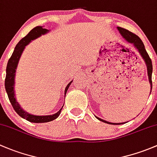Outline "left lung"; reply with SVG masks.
<instances>
[{
  "label": "left lung",
  "mask_w": 157,
  "mask_h": 157,
  "mask_svg": "<svg viewBox=\"0 0 157 157\" xmlns=\"http://www.w3.org/2000/svg\"><path fill=\"white\" fill-rule=\"evenodd\" d=\"M117 29L119 31L121 35H122V36L125 38V41H126L127 42L132 44L135 46V48L138 50L139 54H140V56H142V58H143L147 66V75L148 78H149V82L151 85V89H152V72H153V65H152L151 59L150 58L149 55H148L147 52L146 51V49H145L144 44L142 42L140 38H139L138 35H135V34L129 32L128 30L125 29L121 28V27H117ZM96 118L98 119H99L100 121H102V122H105V123L110 124V125H121V124L125 123V122H122V123H112V122L105 121L98 117Z\"/></svg>",
  "instance_id": "left-lung-1"
}]
</instances>
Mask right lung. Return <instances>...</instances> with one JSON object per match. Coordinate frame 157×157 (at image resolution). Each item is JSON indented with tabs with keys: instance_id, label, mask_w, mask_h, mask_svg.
Here are the masks:
<instances>
[{
	"instance_id": "obj_1",
	"label": "right lung",
	"mask_w": 157,
	"mask_h": 157,
	"mask_svg": "<svg viewBox=\"0 0 157 157\" xmlns=\"http://www.w3.org/2000/svg\"><path fill=\"white\" fill-rule=\"evenodd\" d=\"M49 30L44 29L42 26H37L32 29V30L29 32L28 35L24 37L23 38L19 41V42L17 44L16 46L15 49H14L13 53L12 56L8 60L7 66H6V78H5V88L6 91L7 93L8 98H9L11 104H12L14 110L17 112V113L23 119H26V120L29 121L31 122H35V123H43V122H51V121L56 119L58 116L60 114L62 108L58 111L56 113L53 115H48V116H35V115L29 114V113L25 112V110L22 109L20 105L17 102V99H16L15 96V90H14V84H15V75L16 72H17V68L18 66V63L20 58L21 55L23 52L24 49H25V46L29 44L31 41L35 40V38H38L41 36V35H44V34L48 33ZM72 82H69L66 87V89L64 93L67 94L68 88H69V85H71Z\"/></svg>"
}]
</instances>
